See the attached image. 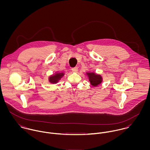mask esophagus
Wrapping results in <instances>:
<instances>
[{
	"instance_id": "obj_1",
	"label": "esophagus",
	"mask_w": 150,
	"mask_h": 150,
	"mask_svg": "<svg viewBox=\"0 0 150 150\" xmlns=\"http://www.w3.org/2000/svg\"><path fill=\"white\" fill-rule=\"evenodd\" d=\"M71 70L74 73H77L78 71V68L77 67H73L71 69Z\"/></svg>"
}]
</instances>
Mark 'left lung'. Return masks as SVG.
Wrapping results in <instances>:
<instances>
[{
  "instance_id": "obj_1",
  "label": "left lung",
  "mask_w": 150,
  "mask_h": 150,
  "mask_svg": "<svg viewBox=\"0 0 150 150\" xmlns=\"http://www.w3.org/2000/svg\"><path fill=\"white\" fill-rule=\"evenodd\" d=\"M89 80L92 86H96L99 85L102 81V78L100 75L95 74V73H87Z\"/></svg>"
}]
</instances>
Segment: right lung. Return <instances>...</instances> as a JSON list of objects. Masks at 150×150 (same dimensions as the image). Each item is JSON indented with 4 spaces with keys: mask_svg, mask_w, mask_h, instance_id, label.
Here are the masks:
<instances>
[{
    "mask_svg": "<svg viewBox=\"0 0 150 150\" xmlns=\"http://www.w3.org/2000/svg\"><path fill=\"white\" fill-rule=\"evenodd\" d=\"M64 74L63 73H57L55 75L52 76L49 78V81L51 83L54 84L58 83V81L64 76Z\"/></svg>",
    "mask_w": 150,
    "mask_h": 150,
    "instance_id": "right-lung-1",
    "label": "right lung"
}]
</instances>
